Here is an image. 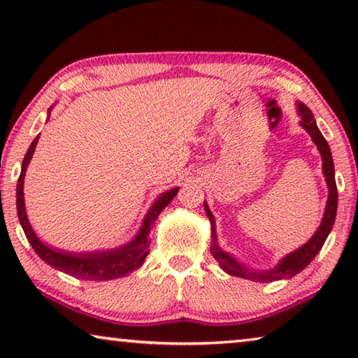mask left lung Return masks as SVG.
Here are the masks:
<instances>
[{"label":"left lung","mask_w":358,"mask_h":358,"mask_svg":"<svg viewBox=\"0 0 358 358\" xmlns=\"http://www.w3.org/2000/svg\"><path fill=\"white\" fill-rule=\"evenodd\" d=\"M296 112L300 115V126L305 129L308 134H310L311 141L316 145L320 159H322V173L325 177L327 187H329V197H327L325 210L322 221H320L319 227L316 232L313 234V237L306 241L305 245L296 248L295 251L286 254V256L280 259L275 266H271L268 270H259L252 268V266L246 265L243 262L230 254L224 251L220 246V241H217V234H216V221L215 216L211 213L207 201H203V210L207 213L210 224H211V245L210 251L216 259V262L220 264L221 268L226 271L227 275L243 278V280L256 281V282H271L278 280H289V278L295 276L300 273L301 270H305L308 265L311 264V260L317 256V252L322 250L327 237L331 232L333 224H335L336 217V208H338V189H336V181H335V166H333V157L329 143L322 136V132L319 131L316 120H314L313 112L308 108L303 102L296 101Z\"/></svg>","instance_id":"1"}]
</instances>
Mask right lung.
Here are the masks:
<instances>
[{
    "instance_id": "add662e5",
    "label": "right lung",
    "mask_w": 358,
    "mask_h": 358,
    "mask_svg": "<svg viewBox=\"0 0 358 358\" xmlns=\"http://www.w3.org/2000/svg\"><path fill=\"white\" fill-rule=\"evenodd\" d=\"M50 107L47 113V121L50 118ZM41 136V134H39ZM39 136L34 138L29 145L25 157L22 162V171L19 181H17V215H19L20 226L25 232L29 245L33 246L36 254L44 260L47 265L52 268L63 271V273L78 278V280L85 281H110L118 280V278L128 276L132 271L141 268L143 265L145 259H147L150 252V230L155 221L162 210H164L172 199L177 196L180 187L175 186L166 192H161L159 196L155 199L151 207L145 213L141 227H138L137 234L132 237L128 243L108 248V250H94V251H66L59 250L52 245L42 241L38 234L34 232L31 222L28 220L27 207H25V196H23V183H25V173L27 169L31 162V157L34 155L36 145H38Z\"/></svg>"
}]
</instances>
